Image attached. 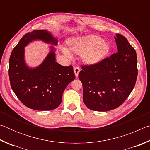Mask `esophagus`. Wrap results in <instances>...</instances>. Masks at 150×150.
<instances>
[{"mask_svg":"<svg viewBox=\"0 0 150 150\" xmlns=\"http://www.w3.org/2000/svg\"><path fill=\"white\" fill-rule=\"evenodd\" d=\"M73 71H74L75 76L76 77H77L79 75V71H80V69L79 68V67H75L74 69H73Z\"/></svg>","mask_w":150,"mask_h":150,"instance_id":"esophagus-1","label":"esophagus"}]
</instances>
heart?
Returning <instances> with one entry per match:
<instances>
[{
    "instance_id": "heart-1",
    "label": "heart",
    "mask_w": 150,
    "mask_h": 150,
    "mask_svg": "<svg viewBox=\"0 0 150 150\" xmlns=\"http://www.w3.org/2000/svg\"><path fill=\"white\" fill-rule=\"evenodd\" d=\"M70 50L78 55H82L84 62L89 65L97 63L106 57L110 52V46L101 38L94 35L71 39L68 42ZM68 57H71L69 51L64 50Z\"/></svg>"
}]
</instances>
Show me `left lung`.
I'll use <instances>...</instances> for the list:
<instances>
[{"instance_id": "8db88e82", "label": "left lung", "mask_w": 150, "mask_h": 150, "mask_svg": "<svg viewBox=\"0 0 150 150\" xmlns=\"http://www.w3.org/2000/svg\"><path fill=\"white\" fill-rule=\"evenodd\" d=\"M118 52L93 65L81 66L83 101L91 110L108 111L120 106L135 86L137 55L124 35L115 37Z\"/></svg>"}]
</instances>
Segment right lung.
<instances>
[{
  "mask_svg": "<svg viewBox=\"0 0 150 150\" xmlns=\"http://www.w3.org/2000/svg\"><path fill=\"white\" fill-rule=\"evenodd\" d=\"M56 45L57 40L45 30H34L25 34L11 53L8 75L12 89L18 99L30 108L51 110L62 103V95L74 80L73 66H62L55 62L54 47L41 65L30 69L24 62V47L34 40Z\"/></svg>",
  "mask_w": 150,
  "mask_h": 150,
  "instance_id": "obj_1",
  "label": "right lung"
}]
</instances>
